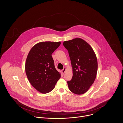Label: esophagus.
I'll use <instances>...</instances> for the list:
<instances>
[{
    "label": "esophagus",
    "instance_id": "esophagus-1",
    "mask_svg": "<svg viewBox=\"0 0 123 123\" xmlns=\"http://www.w3.org/2000/svg\"><path fill=\"white\" fill-rule=\"evenodd\" d=\"M65 71H66V68H64L62 70V74H64L65 72Z\"/></svg>",
    "mask_w": 123,
    "mask_h": 123
}]
</instances>
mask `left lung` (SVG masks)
I'll return each instance as SVG.
<instances>
[{"mask_svg": "<svg viewBox=\"0 0 123 123\" xmlns=\"http://www.w3.org/2000/svg\"><path fill=\"white\" fill-rule=\"evenodd\" d=\"M68 50L71 61L73 76L67 81L69 88L73 93L86 92L94 81L98 68L96 55L91 46L80 38L63 43Z\"/></svg>", "mask_w": 123, "mask_h": 123, "instance_id": "1", "label": "left lung"}]
</instances>
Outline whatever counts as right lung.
<instances>
[{"label":"right lung","instance_id":"add662e5","mask_svg":"<svg viewBox=\"0 0 123 123\" xmlns=\"http://www.w3.org/2000/svg\"><path fill=\"white\" fill-rule=\"evenodd\" d=\"M61 43L51 41L39 42L31 48L28 55L25 63L27 76L33 87L42 93L51 91L61 77L51 56Z\"/></svg>","mask_w":123,"mask_h":123}]
</instances>
